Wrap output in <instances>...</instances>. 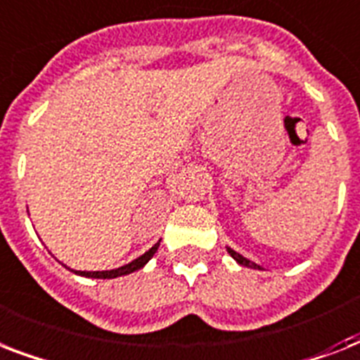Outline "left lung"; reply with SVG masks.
<instances>
[{
    "mask_svg": "<svg viewBox=\"0 0 360 360\" xmlns=\"http://www.w3.org/2000/svg\"><path fill=\"white\" fill-rule=\"evenodd\" d=\"M228 254H230V256L233 257V259H236L237 263H239V265H243V267H248V269H262V267H259V265H257V263L250 262V259H246L245 256H240L239 252H236V250H233V248H230V246H228Z\"/></svg>",
    "mask_w": 360,
    "mask_h": 360,
    "instance_id": "obj_1",
    "label": "left lung"
}]
</instances>
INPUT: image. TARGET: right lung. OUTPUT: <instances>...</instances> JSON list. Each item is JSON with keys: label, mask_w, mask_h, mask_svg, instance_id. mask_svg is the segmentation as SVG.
<instances>
[{"label": "right lung", "mask_w": 360, "mask_h": 360, "mask_svg": "<svg viewBox=\"0 0 360 360\" xmlns=\"http://www.w3.org/2000/svg\"><path fill=\"white\" fill-rule=\"evenodd\" d=\"M158 245H160V240H158V243H155V245H153L151 248L146 252V254H141L140 257H136V259H132V262L127 263V265H123V267L112 269V271H75V269L67 267V265H65V267L70 269L72 273L80 274V276H86V278H117V276H124V274L134 273V271H138V269L143 267V265H146V263L149 262L153 256H155V252L158 250Z\"/></svg>", "instance_id": "right-lung-1"}]
</instances>
